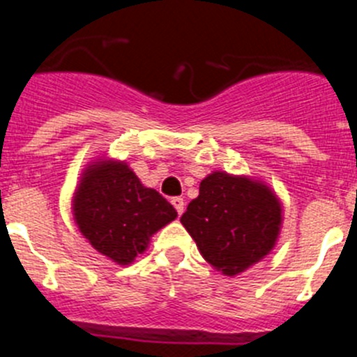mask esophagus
Wrapping results in <instances>:
<instances>
[{
  "mask_svg": "<svg viewBox=\"0 0 357 357\" xmlns=\"http://www.w3.org/2000/svg\"><path fill=\"white\" fill-rule=\"evenodd\" d=\"M172 204H173V207H175V209H176V213H178V216H181V214L184 213V209H185L184 198H181V197L172 198Z\"/></svg>",
  "mask_w": 357,
  "mask_h": 357,
  "instance_id": "34e87169",
  "label": "esophagus"
}]
</instances>
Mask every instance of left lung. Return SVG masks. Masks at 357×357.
<instances>
[{"label":"left lung","mask_w":357,"mask_h":357,"mask_svg":"<svg viewBox=\"0 0 357 357\" xmlns=\"http://www.w3.org/2000/svg\"><path fill=\"white\" fill-rule=\"evenodd\" d=\"M181 222L204 259L234 277L273 250L282 206L264 182L213 172L200 182V195L189 202Z\"/></svg>","instance_id":"obj_1"}]
</instances>
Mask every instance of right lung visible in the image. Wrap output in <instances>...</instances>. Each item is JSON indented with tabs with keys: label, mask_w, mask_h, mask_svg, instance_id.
<instances>
[{
	"label": "right lung",
	"mask_w": 357,
	"mask_h": 357,
	"mask_svg": "<svg viewBox=\"0 0 357 357\" xmlns=\"http://www.w3.org/2000/svg\"><path fill=\"white\" fill-rule=\"evenodd\" d=\"M82 236L118 264H130L176 211L155 189L141 184L127 162L98 159L84 169L73 197Z\"/></svg>",
	"instance_id": "1"
}]
</instances>
